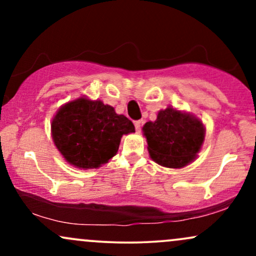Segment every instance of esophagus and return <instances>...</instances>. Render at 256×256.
<instances>
[{
    "label": "esophagus",
    "mask_w": 256,
    "mask_h": 256,
    "mask_svg": "<svg viewBox=\"0 0 256 256\" xmlns=\"http://www.w3.org/2000/svg\"><path fill=\"white\" fill-rule=\"evenodd\" d=\"M134 128H136V131L140 132V128H142V122H134Z\"/></svg>",
    "instance_id": "34e87169"
}]
</instances>
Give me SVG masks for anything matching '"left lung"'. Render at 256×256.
I'll return each instance as SVG.
<instances>
[{
    "label": "left lung",
    "instance_id": "1",
    "mask_svg": "<svg viewBox=\"0 0 256 256\" xmlns=\"http://www.w3.org/2000/svg\"><path fill=\"white\" fill-rule=\"evenodd\" d=\"M149 155L155 162L168 168H182L192 164L204 142V122L192 113L170 106L158 110L156 120L142 128Z\"/></svg>",
    "mask_w": 256,
    "mask_h": 256
}]
</instances>
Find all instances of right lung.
Returning <instances> with one entry per match:
<instances>
[{"mask_svg":"<svg viewBox=\"0 0 256 256\" xmlns=\"http://www.w3.org/2000/svg\"><path fill=\"white\" fill-rule=\"evenodd\" d=\"M134 132L131 120L86 96L61 106L52 120L55 146L67 164L82 170L107 164L118 152L122 134Z\"/></svg>","mask_w":256,"mask_h":256,"instance_id":"1","label":"right lung"}]
</instances>
